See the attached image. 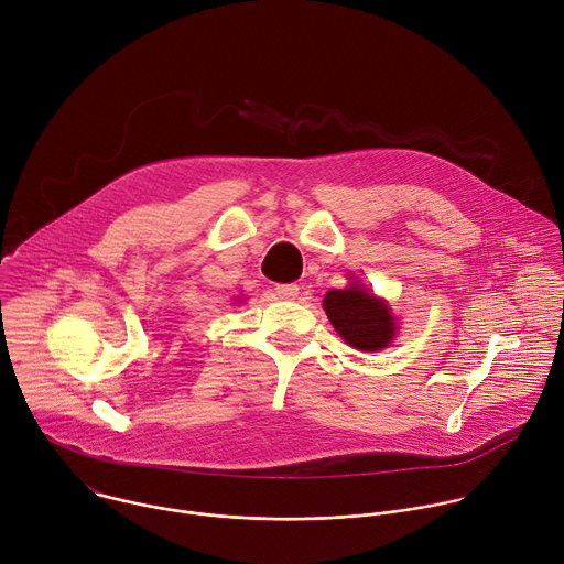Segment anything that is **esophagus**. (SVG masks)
I'll list each match as a JSON object with an SVG mask.
<instances>
[{
  "mask_svg": "<svg viewBox=\"0 0 564 564\" xmlns=\"http://www.w3.org/2000/svg\"><path fill=\"white\" fill-rule=\"evenodd\" d=\"M274 290L281 299H296L299 296V285L296 283H279Z\"/></svg>",
  "mask_w": 564,
  "mask_h": 564,
  "instance_id": "1",
  "label": "esophagus"
}]
</instances>
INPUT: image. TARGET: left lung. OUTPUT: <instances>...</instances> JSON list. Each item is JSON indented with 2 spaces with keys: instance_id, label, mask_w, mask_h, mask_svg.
Masks as SVG:
<instances>
[{
  "instance_id": "8db88e82",
  "label": "left lung",
  "mask_w": 564,
  "mask_h": 564,
  "mask_svg": "<svg viewBox=\"0 0 564 564\" xmlns=\"http://www.w3.org/2000/svg\"><path fill=\"white\" fill-rule=\"evenodd\" d=\"M323 307L334 329L356 349H381L394 338V318L386 301L373 299L360 285L332 290L325 294Z\"/></svg>"
}]
</instances>
